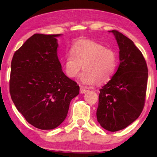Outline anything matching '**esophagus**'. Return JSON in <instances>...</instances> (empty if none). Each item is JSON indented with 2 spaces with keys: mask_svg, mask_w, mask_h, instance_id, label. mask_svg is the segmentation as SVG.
<instances>
[{
  "mask_svg": "<svg viewBox=\"0 0 157 157\" xmlns=\"http://www.w3.org/2000/svg\"><path fill=\"white\" fill-rule=\"evenodd\" d=\"M88 91V90H87L86 88H84V86H80V94H85V93Z\"/></svg>",
  "mask_w": 157,
  "mask_h": 157,
  "instance_id": "34e87169",
  "label": "esophagus"
}]
</instances>
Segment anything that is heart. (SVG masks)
<instances>
[{"instance_id": "heart-1", "label": "heart", "mask_w": 157, "mask_h": 157, "mask_svg": "<svg viewBox=\"0 0 157 157\" xmlns=\"http://www.w3.org/2000/svg\"><path fill=\"white\" fill-rule=\"evenodd\" d=\"M83 66L82 83L92 85L107 83L112 78L117 67L116 52L103 45L90 40H82L73 45L66 53L64 72L69 78H76Z\"/></svg>"}]
</instances>
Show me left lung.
I'll return each instance as SVG.
<instances>
[{
    "label": "left lung",
    "mask_w": 157,
    "mask_h": 157,
    "mask_svg": "<svg viewBox=\"0 0 157 157\" xmlns=\"http://www.w3.org/2000/svg\"><path fill=\"white\" fill-rule=\"evenodd\" d=\"M120 63L109 81L100 89L96 112L101 127L109 132L123 129L139 118L145 104L148 70L134 42L116 30Z\"/></svg>",
    "instance_id": "obj_1"
}]
</instances>
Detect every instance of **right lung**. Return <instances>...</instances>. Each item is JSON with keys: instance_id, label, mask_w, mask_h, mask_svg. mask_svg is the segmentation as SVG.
<instances>
[{"instance_id": "right-lung-1", "label": "right lung", "mask_w": 157, "mask_h": 157, "mask_svg": "<svg viewBox=\"0 0 157 157\" xmlns=\"http://www.w3.org/2000/svg\"><path fill=\"white\" fill-rule=\"evenodd\" d=\"M62 35L34 34L12 60V100L25 120L40 129H53L62 123L71 100L79 92L58 59L57 37Z\"/></svg>"}]
</instances>
